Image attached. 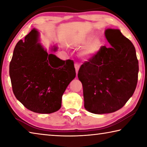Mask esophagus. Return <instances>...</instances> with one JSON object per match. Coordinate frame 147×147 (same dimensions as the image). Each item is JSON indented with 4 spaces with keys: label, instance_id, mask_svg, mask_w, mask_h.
<instances>
[{
    "label": "esophagus",
    "instance_id": "1",
    "mask_svg": "<svg viewBox=\"0 0 147 147\" xmlns=\"http://www.w3.org/2000/svg\"><path fill=\"white\" fill-rule=\"evenodd\" d=\"M74 67H75L76 73V74H77L78 73V70H79V68H80V65L78 63H76L75 64H74Z\"/></svg>",
    "mask_w": 147,
    "mask_h": 147
}]
</instances>
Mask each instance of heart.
<instances>
[{"label":"heart","mask_w":147,"mask_h":147,"mask_svg":"<svg viewBox=\"0 0 147 147\" xmlns=\"http://www.w3.org/2000/svg\"><path fill=\"white\" fill-rule=\"evenodd\" d=\"M94 35L87 36L81 40L80 43L86 47L82 52V55L86 58H91L99 51L101 47V42L98 39H95Z\"/></svg>","instance_id":"b5f03b06"}]
</instances>
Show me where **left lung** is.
Segmentation results:
<instances>
[{"mask_svg": "<svg viewBox=\"0 0 147 147\" xmlns=\"http://www.w3.org/2000/svg\"><path fill=\"white\" fill-rule=\"evenodd\" d=\"M105 35L111 47H100L82 65L78 74L84 107L95 114L123 108L133 95L138 79V60L132 43L119 30L108 29Z\"/></svg>", "mask_w": 147, "mask_h": 147, "instance_id": "8db88e82", "label": "left lung"}]
</instances>
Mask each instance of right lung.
I'll return each mask as SVG.
<instances>
[{
  "instance_id": "obj_1",
  "label": "right lung",
  "mask_w": 147,
  "mask_h": 147,
  "mask_svg": "<svg viewBox=\"0 0 147 147\" xmlns=\"http://www.w3.org/2000/svg\"><path fill=\"white\" fill-rule=\"evenodd\" d=\"M38 38L39 32L33 29L24 40L18 41L9 63V76L14 95L25 108L51 113L60 109L62 95L76 71L73 60L47 53Z\"/></svg>"
}]
</instances>
